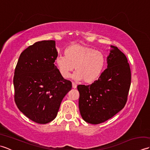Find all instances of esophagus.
Returning <instances> with one entry per match:
<instances>
[{
    "label": "esophagus",
    "mask_w": 150,
    "mask_h": 150,
    "mask_svg": "<svg viewBox=\"0 0 150 150\" xmlns=\"http://www.w3.org/2000/svg\"><path fill=\"white\" fill-rule=\"evenodd\" d=\"M72 87H73V88H74V89L77 88V84H75L74 82H72Z\"/></svg>",
    "instance_id": "esophagus-1"
}]
</instances>
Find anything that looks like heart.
I'll list each match as a JSON object with an SVG mask.
<instances>
[{
  "label": "heart",
  "instance_id": "obj_1",
  "mask_svg": "<svg viewBox=\"0 0 150 150\" xmlns=\"http://www.w3.org/2000/svg\"><path fill=\"white\" fill-rule=\"evenodd\" d=\"M65 56L56 59V65L64 78H68L75 68L73 77L91 83L100 77L105 65V57L100 51L80 44H73L64 50Z\"/></svg>",
  "mask_w": 150,
  "mask_h": 150
}]
</instances>
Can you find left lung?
<instances>
[{
	"mask_svg": "<svg viewBox=\"0 0 150 150\" xmlns=\"http://www.w3.org/2000/svg\"><path fill=\"white\" fill-rule=\"evenodd\" d=\"M107 69L90 85H78L79 110L86 122L98 124L124 108L131 85V70L126 55L111 46Z\"/></svg>",
	"mask_w": 150,
	"mask_h": 150,
	"instance_id": "1",
	"label": "left lung"
}]
</instances>
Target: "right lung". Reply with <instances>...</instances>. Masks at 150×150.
<instances>
[{
  "label": "right lung",
  "mask_w": 150,
  "mask_h": 150,
  "mask_svg": "<svg viewBox=\"0 0 150 150\" xmlns=\"http://www.w3.org/2000/svg\"><path fill=\"white\" fill-rule=\"evenodd\" d=\"M58 52L55 40H42L21 54L13 77L15 102L33 122L47 124L57 117L60 103L71 90L55 65Z\"/></svg>",
  "instance_id": "1"
}]
</instances>
